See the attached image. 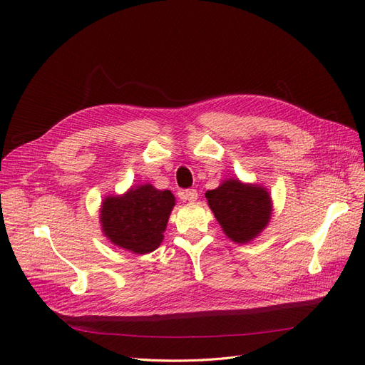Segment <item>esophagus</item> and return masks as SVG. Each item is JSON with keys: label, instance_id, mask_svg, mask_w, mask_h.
I'll use <instances>...</instances> for the list:
<instances>
[{"label": "esophagus", "instance_id": "34e87169", "mask_svg": "<svg viewBox=\"0 0 365 365\" xmlns=\"http://www.w3.org/2000/svg\"><path fill=\"white\" fill-rule=\"evenodd\" d=\"M180 197L182 201H189V202H195L197 200V192L196 189H187V190H181Z\"/></svg>", "mask_w": 365, "mask_h": 365}]
</instances>
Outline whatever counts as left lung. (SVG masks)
<instances>
[{"mask_svg": "<svg viewBox=\"0 0 365 365\" xmlns=\"http://www.w3.org/2000/svg\"><path fill=\"white\" fill-rule=\"evenodd\" d=\"M205 197L224 233L236 244H248L257 237L271 219V196L259 184L230 178L208 190Z\"/></svg>", "mask_w": 365, "mask_h": 365, "instance_id": "8db88e82", "label": "left lung"}]
</instances>
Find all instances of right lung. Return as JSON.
<instances>
[{"label": "right lung", "mask_w": 365, "mask_h": 365, "mask_svg": "<svg viewBox=\"0 0 365 365\" xmlns=\"http://www.w3.org/2000/svg\"><path fill=\"white\" fill-rule=\"evenodd\" d=\"M173 205L170 190H157L152 184L130 187L123 196L103 200L102 231L120 248L135 254L152 252L163 242Z\"/></svg>", "instance_id": "add662e5"}]
</instances>
